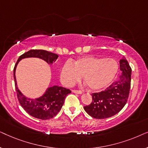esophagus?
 I'll use <instances>...</instances> for the list:
<instances>
[{
	"mask_svg": "<svg viewBox=\"0 0 148 148\" xmlns=\"http://www.w3.org/2000/svg\"><path fill=\"white\" fill-rule=\"evenodd\" d=\"M72 92L73 93H75V94H82V92L80 90H72Z\"/></svg>",
	"mask_w": 148,
	"mask_h": 148,
	"instance_id": "1",
	"label": "esophagus"
}]
</instances>
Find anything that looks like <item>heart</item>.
I'll return each mask as SVG.
<instances>
[{
    "mask_svg": "<svg viewBox=\"0 0 148 148\" xmlns=\"http://www.w3.org/2000/svg\"><path fill=\"white\" fill-rule=\"evenodd\" d=\"M119 70V64L112 58H102L93 56L78 58L73 64L66 62L60 70V77L66 86L84 81L92 91H100L112 82Z\"/></svg>",
    "mask_w": 148,
    "mask_h": 148,
    "instance_id": "b5f03b06",
    "label": "heart"
}]
</instances>
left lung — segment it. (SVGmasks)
Listing matches in <instances>:
<instances>
[{
  "mask_svg": "<svg viewBox=\"0 0 148 148\" xmlns=\"http://www.w3.org/2000/svg\"><path fill=\"white\" fill-rule=\"evenodd\" d=\"M120 69L122 73L119 79L105 90L92 94V103L84 106L86 112L93 118H109L120 112L126 104L131 88V68L125 57L120 60Z\"/></svg>",
  "mask_w": 148,
  "mask_h": 148,
  "instance_id": "obj_1",
  "label": "left lung"
}]
</instances>
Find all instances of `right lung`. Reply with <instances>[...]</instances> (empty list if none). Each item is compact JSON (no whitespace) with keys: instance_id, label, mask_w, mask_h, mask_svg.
<instances>
[{"instance_id":"obj_1","label":"right lung","mask_w":148,"mask_h":148,"mask_svg":"<svg viewBox=\"0 0 148 148\" xmlns=\"http://www.w3.org/2000/svg\"><path fill=\"white\" fill-rule=\"evenodd\" d=\"M36 57L45 60L48 64L56 61L58 56L52 52L44 50H30L19 56L14 67L13 75L15 79V90L18 100L26 112L35 118L48 120L55 116L61 109L66 95L70 94L69 89L54 86L48 88L43 96L36 99L27 98L20 92L17 86L15 70L20 60L25 58Z\"/></svg>"}]
</instances>
